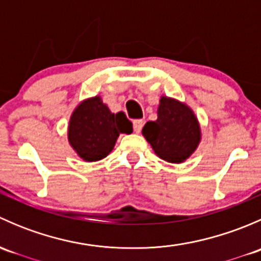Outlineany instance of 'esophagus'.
<instances>
[{"label":"esophagus","mask_w":261,"mask_h":261,"mask_svg":"<svg viewBox=\"0 0 261 261\" xmlns=\"http://www.w3.org/2000/svg\"><path fill=\"white\" fill-rule=\"evenodd\" d=\"M144 126V121L143 120H135L134 121V131L136 134H140L141 133V128Z\"/></svg>","instance_id":"1"}]
</instances>
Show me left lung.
Here are the masks:
<instances>
[{"label": "left lung", "instance_id": "left-lung-1", "mask_svg": "<svg viewBox=\"0 0 261 261\" xmlns=\"http://www.w3.org/2000/svg\"><path fill=\"white\" fill-rule=\"evenodd\" d=\"M143 136L160 159L180 164L197 150L202 131L198 118L188 105L162 96L158 118L145 123Z\"/></svg>", "mask_w": 261, "mask_h": 261}]
</instances>
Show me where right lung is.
Instances as JSON below:
<instances>
[{
  "label": "right lung",
  "instance_id": "obj_1",
  "mask_svg": "<svg viewBox=\"0 0 261 261\" xmlns=\"http://www.w3.org/2000/svg\"><path fill=\"white\" fill-rule=\"evenodd\" d=\"M133 133V123L123 112L112 114L101 96L86 98L72 112L68 141L84 162H98L114 150L120 134Z\"/></svg>",
  "mask_w": 261,
  "mask_h": 261
}]
</instances>
